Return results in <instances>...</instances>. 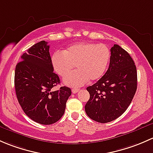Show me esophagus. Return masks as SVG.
Wrapping results in <instances>:
<instances>
[{
    "instance_id": "34e87169",
    "label": "esophagus",
    "mask_w": 153,
    "mask_h": 153,
    "mask_svg": "<svg viewBox=\"0 0 153 153\" xmlns=\"http://www.w3.org/2000/svg\"><path fill=\"white\" fill-rule=\"evenodd\" d=\"M79 91V88H73V89H72V93H73V94H76Z\"/></svg>"
}]
</instances>
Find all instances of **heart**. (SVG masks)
<instances>
[{
  "instance_id": "obj_1",
  "label": "heart",
  "mask_w": 153,
  "mask_h": 153,
  "mask_svg": "<svg viewBox=\"0 0 153 153\" xmlns=\"http://www.w3.org/2000/svg\"><path fill=\"white\" fill-rule=\"evenodd\" d=\"M111 59V51L105 44L90 42H76L66 48L62 53L51 56L53 70L64 77L73 70L75 71L64 79V83L71 87L82 86L90 79L99 80L105 74Z\"/></svg>"
}]
</instances>
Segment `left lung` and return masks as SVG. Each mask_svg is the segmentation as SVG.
Masks as SVG:
<instances>
[{
	"mask_svg": "<svg viewBox=\"0 0 153 153\" xmlns=\"http://www.w3.org/2000/svg\"><path fill=\"white\" fill-rule=\"evenodd\" d=\"M108 71L97 83L87 88L90 99L85 106L91 119L107 123L122 116L137 89V71L128 53L115 44L111 49Z\"/></svg>",
	"mask_w": 153,
	"mask_h": 153,
	"instance_id": "8db88e82",
	"label": "left lung"
}]
</instances>
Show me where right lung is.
Returning a JSON list of instances; mask_svg holds the SVG:
<instances>
[{
    "instance_id": "add662e5",
    "label": "right lung",
    "mask_w": 153,
    "mask_h": 153,
    "mask_svg": "<svg viewBox=\"0 0 153 153\" xmlns=\"http://www.w3.org/2000/svg\"><path fill=\"white\" fill-rule=\"evenodd\" d=\"M15 72L17 98L24 113L41 124H52L65 113L66 102L71 95L69 88H52L60 80L53 73L48 42L40 41L21 56Z\"/></svg>"
}]
</instances>
